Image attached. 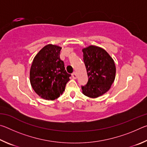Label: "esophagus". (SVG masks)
I'll list each match as a JSON object with an SVG mask.
<instances>
[{
	"label": "esophagus",
	"instance_id": "obj_1",
	"mask_svg": "<svg viewBox=\"0 0 147 147\" xmlns=\"http://www.w3.org/2000/svg\"><path fill=\"white\" fill-rule=\"evenodd\" d=\"M72 77H73L74 79H76L77 78V74L75 72H74V73H72Z\"/></svg>",
	"mask_w": 147,
	"mask_h": 147
}]
</instances>
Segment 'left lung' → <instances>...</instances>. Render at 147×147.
<instances>
[{"instance_id": "8db88e82", "label": "left lung", "mask_w": 147, "mask_h": 147, "mask_svg": "<svg viewBox=\"0 0 147 147\" xmlns=\"http://www.w3.org/2000/svg\"><path fill=\"white\" fill-rule=\"evenodd\" d=\"M88 81L82 86V93L90 98H96L108 91L115 78L113 59L100 47L91 45L82 50Z\"/></svg>"}]
</instances>
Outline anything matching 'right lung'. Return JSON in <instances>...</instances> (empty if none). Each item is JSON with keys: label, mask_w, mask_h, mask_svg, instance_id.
Wrapping results in <instances>:
<instances>
[{"label": "right lung", "mask_w": 147, "mask_h": 147, "mask_svg": "<svg viewBox=\"0 0 147 147\" xmlns=\"http://www.w3.org/2000/svg\"><path fill=\"white\" fill-rule=\"evenodd\" d=\"M61 48L54 45L45 46L35 56L30 79L34 91L45 100H55L65 91L70 74L59 58Z\"/></svg>", "instance_id": "right-lung-1"}]
</instances>
